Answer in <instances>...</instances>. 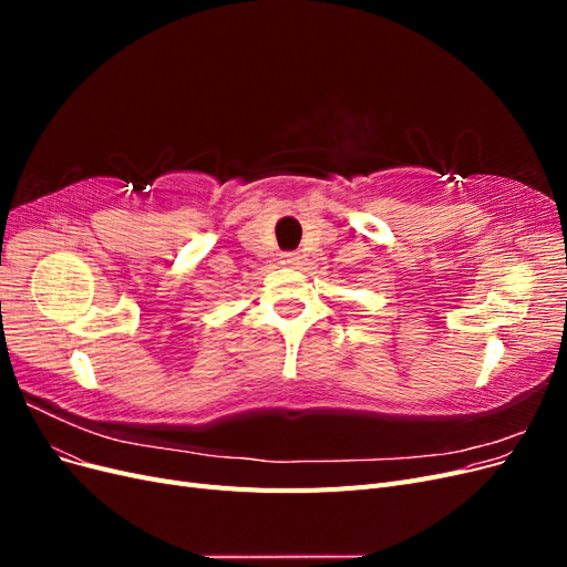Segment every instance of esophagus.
Returning <instances> with one entry per match:
<instances>
[{"instance_id": "1", "label": "esophagus", "mask_w": 567, "mask_h": 567, "mask_svg": "<svg viewBox=\"0 0 567 567\" xmlns=\"http://www.w3.org/2000/svg\"><path fill=\"white\" fill-rule=\"evenodd\" d=\"M281 265H286V267H296L298 262H300V257H298V252H281Z\"/></svg>"}]
</instances>
